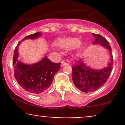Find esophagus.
<instances>
[{
	"mask_svg": "<svg viewBox=\"0 0 125 125\" xmlns=\"http://www.w3.org/2000/svg\"><path fill=\"white\" fill-rule=\"evenodd\" d=\"M62 66H64L65 65H67V64H70V62L69 61H63L62 62Z\"/></svg>",
	"mask_w": 125,
	"mask_h": 125,
	"instance_id": "obj_1",
	"label": "esophagus"
}]
</instances>
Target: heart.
<instances>
[{"label": "heart", "instance_id": "b5f03b06", "mask_svg": "<svg viewBox=\"0 0 125 125\" xmlns=\"http://www.w3.org/2000/svg\"><path fill=\"white\" fill-rule=\"evenodd\" d=\"M81 42L78 38H62L58 41V44L61 48L64 49H73L77 48L81 44Z\"/></svg>", "mask_w": 125, "mask_h": 125}]
</instances>
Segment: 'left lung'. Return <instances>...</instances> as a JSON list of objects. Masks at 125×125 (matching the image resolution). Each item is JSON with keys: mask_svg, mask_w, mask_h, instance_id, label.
<instances>
[{"mask_svg": "<svg viewBox=\"0 0 125 125\" xmlns=\"http://www.w3.org/2000/svg\"><path fill=\"white\" fill-rule=\"evenodd\" d=\"M94 44H99L109 50L110 62L106 67L99 69L88 66L82 59H79L72 66V80L76 87L83 92L90 93L100 88L108 79L113 66V57L109 43L101 35L92 33Z\"/></svg>", "mask_w": 125, "mask_h": 125, "instance_id": "8db88e82", "label": "left lung"}]
</instances>
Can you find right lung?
<instances>
[{
  "mask_svg": "<svg viewBox=\"0 0 125 125\" xmlns=\"http://www.w3.org/2000/svg\"><path fill=\"white\" fill-rule=\"evenodd\" d=\"M41 35V33L36 32L23 39L16 47L13 59L14 75L18 84L28 93L35 94L48 89L53 81L54 74L61 67V63H53L47 56L31 64L24 63L18 59V49L21 42L26 39H36Z\"/></svg>",
  "mask_w": 125,
  "mask_h": 125,
  "instance_id": "obj_1",
  "label": "right lung"
}]
</instances>
